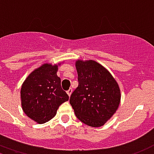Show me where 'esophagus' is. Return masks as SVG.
Here are the masks:
<instances>
[{
    "label": "esophagus",
    "mask_w": 154,
    "mask_h": 154,
    "mask_svg": "<svg viewBox=\"0 0 154 154\" xmlns=\"http://www.w3.org/2000/svg\"><path fill=\"white\" fill-rule=\"evenodd\" d=\"M72 92V89H69V90H68V91H67V94H68V96H69V97L71 96Z\"/></svg>",
    "instance_id": "obj_1"
}]
</instances>
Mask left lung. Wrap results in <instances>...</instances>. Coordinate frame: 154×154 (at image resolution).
<instances>
[{
  "label": "left lung",
  "mask_w": 154,
  "mask_h": 154,
  "mask_svg": "<svg viewBox=\"0 0 154 154\" xmlns=\"http://www.w3.org/2000/svg\"><path fill=\"white\" fill-rule=\"evenodd\" d=\"M78 86L71 94L70 104L79 120L100 127L114 114L121 100L118 82L103 66L94 60H77Z\"/></svg>",
  "instance_id": "1"
}]
</instances>
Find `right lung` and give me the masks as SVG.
<instances>
[{"label":"right lung","mask_w":154,"mask_h":154,"mask_svg":"<svg viewBox=\"0 0 154 154\" xmlns=\"http://www.w3.org/2000/svg\"><path fill=\"white\" fill-rule=\"evenodd\" d=\"M58 65L44 63L36 68L21 87L23 110L37 123H44L54 118L59 107L68 100V95L61 87L60 77L57 76Z\"/></svg>","instance_id":"1"}]
</instances>
